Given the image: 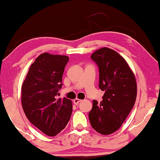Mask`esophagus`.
Listing matches in <instances>:
<instances>
[{
    "mask_svg": "<svg viewBox=\"0 0 160 160\" xmlns=\"http://www.w3.org/2000/svg\"><path fill=\"white\" fill-rule=\"evenodd\" d=\"M81 99H78V98H76L74 99V100H73V102H74V104H76V105H78V103H79L80 102H81Z\"/></svg>",
    "mask_w": 160,
    "mask_h": 160,
    "instance_id": "34e87169",
    "label": "esophagus"
}]
</instances>
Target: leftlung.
Masks as SVG:
<instances>
[{
    "instance_id": "8db88e82",
    "label": "left lung",
    "mask_w": 160,
    "mask_h": 160,
    "mask_svg": "<svg viewBox=\"0 0 160 160\" xmlns=\"http://www.w3.org/2000/svg\"><path fill=\"white\" fill-rule=\"evenodd\" d=\"M99 67V87L105 91L102 102L93 101L90 123L97 132L110 135L118 130L134 106L137 83L134 73L121 54L107 47L91 54Z\"/></svg>"
}]
</instances>
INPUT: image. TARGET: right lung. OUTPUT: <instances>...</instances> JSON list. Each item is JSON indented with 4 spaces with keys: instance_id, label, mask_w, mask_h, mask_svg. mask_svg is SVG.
Masks as SVG:
<instances>
[{
    "instance_id": "add662e5",
    "label": "right lung",
    "mask_w": 160,
    "mask_h": 160,
    "mask_svg": "<svg viewBox=\"0 0 160 160\" xmlns=\"http://www.w3.org/2000/svg\"><path fill=\"white\" fill-rule=\"evenodd\" d=\"M68 61L66 55L48 52L39 54L30 67L22 85L21 101L26 117L48 136L63 130L72 114V101L65 97L56 98Z\"/></svg>"
}]
</instances>
